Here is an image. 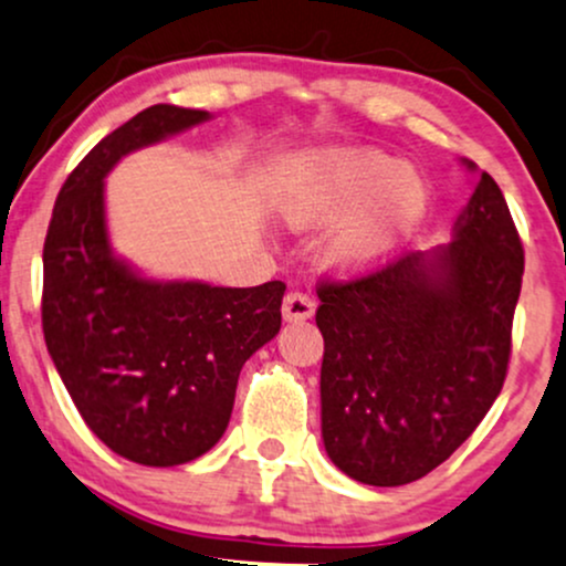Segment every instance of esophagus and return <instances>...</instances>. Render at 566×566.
<instances>
[{"instance_id": "1", "label": "esophagus", "mask_w": 566, "mask_h": 566, "mask_svg": "<svg viewBox=\"0 0 566 566\" xmlns=\"http://www.w3.org/2000/svg\"><path fill=\"white\" fill-rule=\"evenodd\" d=\"M314 311H316L314 297H308L305 292L295 290V292H287V295H284L282 314H284V319H287V322L311 319V316H314Z\"/></svg>"}]
</instances>
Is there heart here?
<instances>
[{"mask_svg":"<svg viewBox=\"0 0 566 566\" xmlns=\"http://www.w3.org/2000/svg\"><path fill=\"white\" fill-rule=\"evenodd\" d=\"M359 203L324 244V261L337 271H361L394 250L423 218L426 184L378 151H340L308 167L305 184L287 201L292 229H314Z\"/></svg>","mask_w":566,"mask_h":566,"instance_id":"1","label":"heart"}]
</instances>
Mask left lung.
<instances>
[{
    "label": "left lung",
    "instance_id": "1",
    "mask_svg": "<svg viewBox=\"0 0 566 566\" xmlns=\"http://www.w3.org/2000/svg\"><path fill=\"white\" fill-rule=\"evenodd\" d=\"M522 274L503 191L479 172L450 244L319 282L322 439L337 469L418 482L476 431L509 375Z\"/></svg>",
    "mask_w": 566,
    "mask_h": 566
}]
</instances>
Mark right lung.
<instances>
[{"label":"right lung","mask_w":566,"mask_h":566,"mask_svg":"<svg viewBox=\"0 0 566 566\" xmlns=\"http://www.w3.org/2000/svg\"><path fill=\"white\" fill-rule=\"evenodd\" d=\"M205 119L157 103L106 135L57 193L42 252V329L63 386L108 450L154 469L218 444L244 361L282 327L287 290L151 282L112 255L103 178L125 154Z\"/></svg>","instance_id":"1"}]
</instances>
